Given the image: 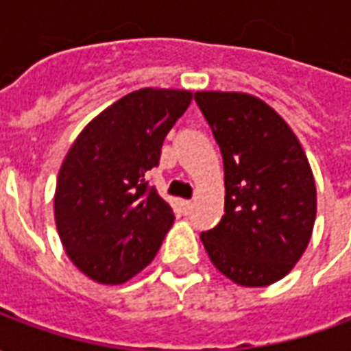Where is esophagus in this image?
I'll use <instances>...</instances> for the list:
<instances>
[{
  "mask_svg": "<svg viewBox=\"0 0 351 351\" xmlns=\"http://www.w3.org/2000/svg\"><path fill=\"white\" fill-rule=\"evenodd\" d=\"M180 206H182L184 213L188 214L191 210V206H193V203H191V201H186V199H184V201H180Z\"/></svg>",
  "mask_w": 351,
  "mask_h": 351,
  "instance_id": "esophagus-1",
  "label": "esophagus"
}]
</instances>
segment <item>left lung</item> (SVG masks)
<instances>
[{
  "label": "left lung",
  "mask_w": 351,
  "mask_h": 351,
  "mask_svg": "<svg viewBox=\"0 0 351 351\" xmlns=\"http://www.w3.org/2000/svg\"><path fill=\"white\" fill-rule=\"evenodd\" d=\"M223 158L226 214L201 233L214 267L239 286L284 278L308 246L316 184L299 138L265 101L195 92Z\"/></svg>",
  "instance_id": "left-lung-1"
}]
</instances>
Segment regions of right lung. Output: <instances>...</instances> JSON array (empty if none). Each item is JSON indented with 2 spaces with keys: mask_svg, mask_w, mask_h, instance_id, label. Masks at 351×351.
<instances>
[{
  "mask_svg": "<svg viewBox=\"0 0 351 351\" xmlns=\"http://www.w3.org/2000/svg\"><path fill=\"white\" fill-rule=\"evenodd\" d=\"M188 90L143 88L123 95L80 131L54 195L67 256L88 278L123 284L160 250L175 214L145 176L191 103Z\"/></svg>",
  "mask_w": 351,
  "mask_h": 351,
  "instance_id": "1",
  "label": "right lung"
}]
</instances>
